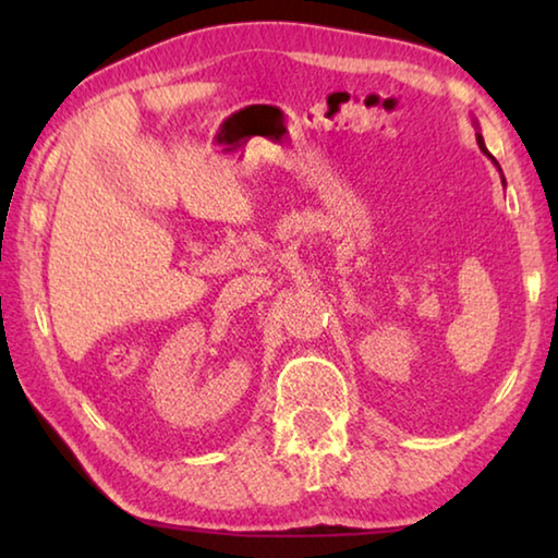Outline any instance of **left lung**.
I'll return each instance as SVG.
<instances>
[{
    "label": "left lung",
    "mask_w": 558,
    "mask_h": 558,
    "mask_svg": "<svg viewBox=\"0 0 558 558\" xmlns=\"http://www.w3.org/2000/svg\"><path fill=\"white\" fill-rule=\"evenodd\" d=\"M477 145H480V149H483V153H485V155H487V157H489V159H493V162H495V157L487 153V147H485V140H483V135H480V132H477ZM495 165H497V162H495Z\"/></svg>",
    "instance_id": "left-lung-1"
}]
</instances>
